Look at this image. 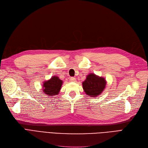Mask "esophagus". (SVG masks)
Listing matches in <instances>:
<instances>
[{
  "label": "esophagus",
  "mask_w": 148,
  "mask_h": 148,
  "mask_svg": "<svg viewBox=\"0 0 148 148\" xmlns=\"http://www.w3.org/2000/svg\"><path fill=\"white\" fill-rule=\"evenodd\" d=\"M70 79V81L72 82H76V78H74V77H71Z\"/></svg>",
  "instance_id": "34e87169"
}]
</instances>
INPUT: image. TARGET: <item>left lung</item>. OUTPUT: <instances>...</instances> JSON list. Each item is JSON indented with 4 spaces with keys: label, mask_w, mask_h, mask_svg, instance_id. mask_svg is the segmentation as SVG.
<instances>
[{
    "label": "left lung",
    "mask_w": 148,
    "mask_h": 148,
    "mask_svg": "<svg viewBox=\"0 0 148 148\" xmlns=\"http://www.w3.org/2000/svg\"><path fill=\"white\" fill-rule=\"evenodd\" d=\"M82 84L84 91L87 95L91 97H97L104 91L106 81L103 77H100L95 73H90L87 75Z\"/></svg>",
    "instance_id": "left-lung-1"
}]
</instances>
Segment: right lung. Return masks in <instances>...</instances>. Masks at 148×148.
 <instances>
[{
  "instance_id": "add662e5",
  "label": "right lung",
  "mask_w": 148,
  "mask_h": 148,
  "mask_svg": "<svg viewBox=\"0 0 148 148\" xmlns=\"http://www.w3.org/2000/svg\"><path fill=\"white\" fill-rule=\"evenodd\" d=\"M63 82L57 76H53L50 79L44 82L42 91L47 96L57 95L59 93Z\"/></svg>"
}]
</instances>
